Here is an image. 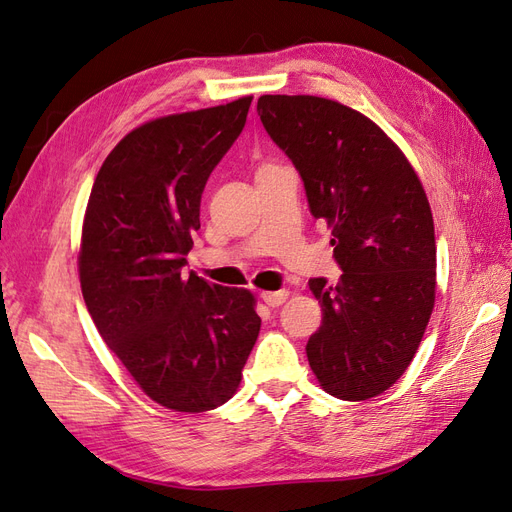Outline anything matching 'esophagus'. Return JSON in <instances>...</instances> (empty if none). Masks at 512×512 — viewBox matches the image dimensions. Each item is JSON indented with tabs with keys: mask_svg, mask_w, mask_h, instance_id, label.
Masks as SVG:
<instances>
[{
	"mask_svg": "<svg viewBox=\"0 0 512 512\" xmlns=\"http://www.w3.org/2000/svg\"><path fill=\"white\" fill-rule=\"evenodd\" d=\"M260 299L265 301L269 307H280L288 299V290H277V292H262Z\"/></svg>",
	"mask_w": 512,
	"mask_h": 512,
	"instance_id": "1",
	"label": "esophagus"
}]
</instances>
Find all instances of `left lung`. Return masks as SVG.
<instances>
[{"label":"left lung","mask_w":512,"mask_h":512,"mask_svg":"<svg viewBox=\"0 0 512 512\" xmlns=\"http://www.w3.org/2000/svg\"><path fill=\"white\" fill-rule=\"evenodd\" d=\"M256 111L331 228L342 277L309 280L322 305L307 361L324 391L363 401L408 369L436 301V235L427 196L401 149L335 100L260 96Z\"/></svg>","instance_id":"obj_1"}]
</instances>
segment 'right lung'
Wrapping results in <instances>:
<instances>
[{
  "mask_svg": "<svg viewBox=\"0 0 512 512\" xmlns=\"http://www.w3.org/2000/svg\"><path fill=\"white\" fill-rule=\"evenodd\" d=\"M250 104L143 123L108 153L89 194L79 254L87 312L145 395L175 412L226 404L260 331L252 292L183 273L205 183Z\"/></svg>",
  "mask_w": 512,
  "mask_h": 512,
  "instance_id": "obj_1",
  "label": "right lung"
}]
</instances>
